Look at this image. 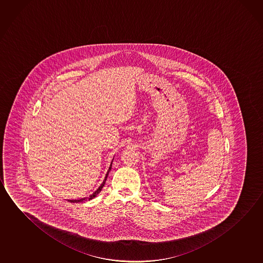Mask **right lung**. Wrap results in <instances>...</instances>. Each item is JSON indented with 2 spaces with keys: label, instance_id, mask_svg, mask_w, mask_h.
Instances as JSON below:
<instances>
[{
  "label": "right lung",
  "instance_id": "add662e5",
  "mask_svg": "<svg viewBox=\"0 0 263 263\" xmlns=\"http://www.w3.org/2000/svg\"><path fill=\"white\" fill-rule=\"evenodd\" d=\"M115 158V157H114ZM113 159H112V161H111V164H110L109 168H108V170H107V172H106V175H105V179H104V181H103V183H102L101 185H100V186L97 189L95 192H93V194L90 195V197H89L88 199L90 200V199H92V198H96L97 197V195L99 194L100 192H101L102 189H103V186H105V181H106V178H107V176H108V174H109L110 170H111V168H112V163H113ZM87 199V198H80V199H73V200H69L70 202L72 203H76V202H82V201H84V200H86Z\"/></svg>",
  "mask_w": 263,
  "mask_h": 263
}]
</instances>
